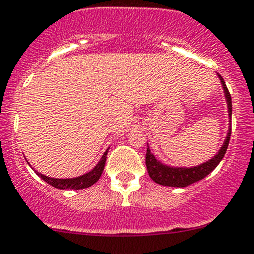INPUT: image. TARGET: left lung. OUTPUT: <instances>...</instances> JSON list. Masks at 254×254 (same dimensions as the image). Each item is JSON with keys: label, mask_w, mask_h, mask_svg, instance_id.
<instances>
[{"label": "left lung", "mask_w": 254, "mask_h": 254, "mask_svg": "<svg viewBox=\"0 0 254 254\" xmlns=\"http://www.w3.org/2000/svg\"><path fill=\"white\" fill-rule=\"evenodd\" d=\"M219 79H220L221 85H223L224 93H225L226 103H228V112L229 117H230V125H231V112H233V105H231V96L229 92L228 87H226L225 81L218 74ZM231 135V127H229L228 136H226L225 141H224L223 146L219 149V152L209 161L204 162L203 164H199L197 167L192 168H175L169 167V165L163 164L151 153V149L148 147L147 143V153H146V167H147L148 174L151 176L152 180L154 183L159 184V185L164 186H173V188H185V186L191 185V184L197 183V181L202 180L205 176L209 174L210 172L217 168V165L220 163L221 159L224 158L228 149L229 141H230Z\"/></svg>", "instance_id": "1"}]
</instances>
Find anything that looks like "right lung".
Segmentation results:
<instances>
[{"label":"right lung","mask_w":254,"mask_h":254,"mask_svg":"<svg viewBox=\"0 0 254 254\" xmlns=\"http://www.w3.org/2000/svg\"><path fill=\"white\" fill-rule=\"evenodd\" d=\"M107 152L108 149L103 153L101 161L96 164V167L93 168L92 170H90L86 174L78 176V178H71V179H55L50 178V176H46L41 173L35 172L42 180L46 181L47 184H50L51 186L56 189H61V190H64V189H73V190H80V189H86L90 188V186L93 185L98 179L101 178V174H102L103 169H105L106 159H107Z\"/></svg>","instance_id":"add662e5"}]
</instances>
